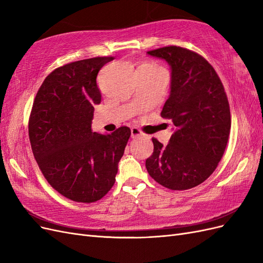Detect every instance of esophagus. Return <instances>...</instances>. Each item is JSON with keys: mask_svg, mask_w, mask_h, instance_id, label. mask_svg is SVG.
Instances as JSON below:
<instances>
[{"mask_svg": "<svg viewBox=\"0 0 263 263\" xmlns=\"http://www.w3.org/2000/svg\"><path fill=\"white\" fill-rule=\"evenodd\" d=\"M130 132H132V138H138V137L144 136V134H142V132L139 130L138 128H136V127H133Z\"/></svg>", "mask_w": 263, "mask_h": 263, "instance_id": "obj_1", "label": "esophagus"}]
</instances>
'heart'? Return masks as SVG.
<instances>
[{"label": "heart", "mask_w": 263, "mask_h": 263, "mask_svg": "<svg viewBox=\"0 0 263 263\" xmlns=\"http://www.w3.org/2000/svg\"><path fill=\"white\" fill-rule=\"evenodd\" d=\"M142 67H147V68H151V69H158L159 67L155 66V65H151V63H146V65H144Z\"/></svg>", "instance_id": "b5f03b06"}]
</instances>
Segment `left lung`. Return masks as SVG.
<instances>
[{
    "label": "left lung",
    "mask_w": 263,
    "mask_h": 263,
    "mask_svg": "<svg viewBox=\"0 0 263 263\" xmlns=\"http://www.w3.org/2000/svg\"><path fill=\"white\" fill-rule=\"evenodd\" d=\"M147 53L170 66V95L161 116L173 123L168 145L153 138L147 171L170 190L192 189L211 176L224 155L232 124L227 95L202 55L177 46Z\"/></svg>",
    "instance_id": "1"
}]
</instances>
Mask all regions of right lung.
<instances>
[{
	"label": "right lung",
	"instance_id": "right-lung-1",
	"mask_svg": "<svg viewBox=\"0 0 263 263\" xmlns=\"http://www.w3.org/2000/svg\"><path fill=\"white\" fill-rule=\"evenodd\" d=\"M113 57L68 63L45 79L31 108L28 134L34 157L49 184L69 200L99 201L112 189L130 137L123 126L110 134L92 130L101 103L97 77Z\"/></svg>",
	"mask_w": 263,
	"mask_h": 263
}]
</instances>
